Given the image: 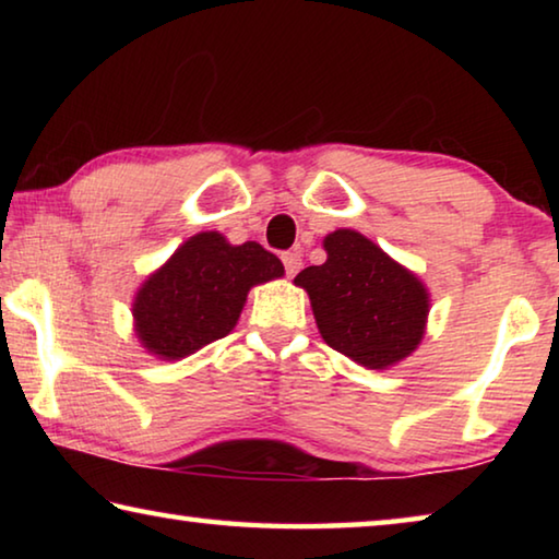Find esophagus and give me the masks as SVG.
<instances>
[{
	"label": "esophagus",
	"instance_id": "esophagus-1",
	"mask_svg": "<svg viewBox=\"0 0 559 559\" xmlns=\"http://www.w3.org/2000/svg\"><path fill=\"white\" fill-rule=\"evenodd\" d=\"M281 261H283V266H286V276H296V273L302 266V259H300L298 251H286L281 257Z\"/></svg>",
	"mask_w": 559,
	"mask_h": 559
}]
</instances>
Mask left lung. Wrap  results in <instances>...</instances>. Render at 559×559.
<instances>
[{
	"mask_svg": "<svg viewBox=\"0 0 559 559\" xmlns=\"http://www.w3.org/2000/svg\"><path fill=\"white\" fill-rule=\"evenodd\" d=\"M328 261L302 269L325 343L355 362L384 370L414 353L424 335L429 296L419 278L353 229L325 236Z\"/></svg>",
	"mask_w": 559,
	"mask_h": 559,
	"instance_id": "1",
	"label": "left lung"
}]
</instances>
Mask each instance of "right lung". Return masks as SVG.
Segmentation results:
<instances>
[{"instance_id":"obj_1","label":"right lung","mask_w":559,"mask_h":559,"mask_svg":"<svg viewBox=\"0 0 559 559\" xmlns=\"http://www.w3.org/2000/svg\"><path fill=\"white\" fill-rule=\"evenodd\" d=\"M278 276L283 263L261 243L197 234L140 288L132 306L138 337L165 359L192 355L231 333L251 286Z\"/></svg>"}]
</instances>
